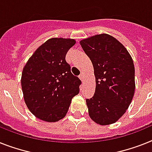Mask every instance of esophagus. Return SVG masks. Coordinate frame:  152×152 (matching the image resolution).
Instances as JSON below:
<instances>
[{
    "label": "esophagus",
    "instance_id": "1",
    "mask_svg": "<svg viewBox=\"0 0 152 152\" xmlns=\"http://www.w3.org/2000/svg\"><path fill=\"white\" fill-rule=\"evenodd\" d=\"M84 78H85V73H84V72H82V73L80 75V79L82 80V81H83Z\"/></svg>",
    "mask_w": 152,
    "mask_h": 152
}]
</instances>
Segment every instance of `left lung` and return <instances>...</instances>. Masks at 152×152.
I'll return each instance as SVG.
<instances>
[{
	"label": "left lung",
	"instance_id": "obj_1",
	"mask_svg": "<svg viewBox=\"0 0 152 152\" xmlns=\"http://www.w3.org/2000/svg\"><path fill=\"white\" fill-rule=\"evenodd\" d=\"M94 66L96 90L86 100L89 116L100 125L115 123L131 104L135 90L134 66L126 48L107 34L80 42Z\"/></svg>",
	"mask_w": 152,
	"mask_h": 152
}]
</instances>
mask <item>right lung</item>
I'll return each instance as SVG.
<instances>
[{"label":"right lung","instance_id":"add662e5","mask_svg":"<svg viewBox=\"0 0 152 152\" xmlns=\"http://www.w3.org/2000/svg\"><path fill=\"white\" fill-rule=\"evenodd\" d=\"M75 39L52 38L37 48L23 68L21 88L27 107L37 118L56 122L68 112L81 81L71 72L66 55Z\"/></svg>","mask_w":152,"mask_h":152}]
</instances>
